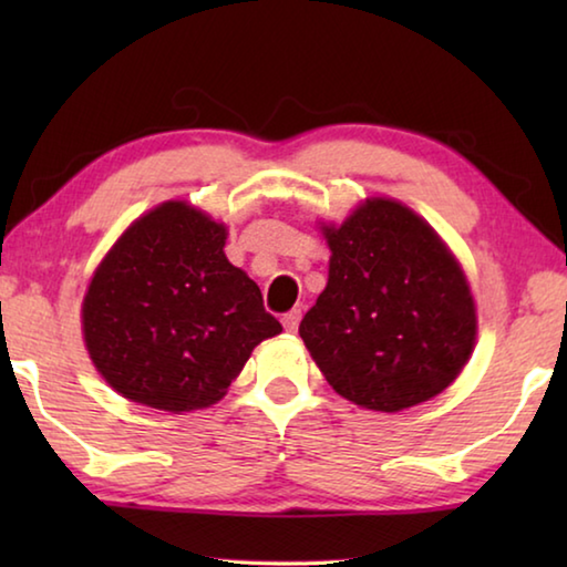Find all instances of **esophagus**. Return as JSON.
Instances as JSON below:
<instances>
[{"label": "esophagus", "mask_w": 567, "mask_h": 567, "mask_svg": "<svg viewBox=\"0 0 567 567\" xmlns=\"http://www.w3.org/2000/svg\"><path fill=\"white\" fill-rule=\"evenodd\" d=\"M300 318H302V312H300V310H290V312H285V315H282V328H285L287 332H295V330H297V324H300Z\"/></svg>", "instance_id": "1"}]
</instances>
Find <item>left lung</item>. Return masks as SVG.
I'll return each instance as SVG.
<instances>
[{"label": "left lung", "mask_w": 567, "mask_h": 567, "mask_svg": "<svg viewBox=\"0 0 567 567\" xmlns=\"http://www.w3.org/2000/svg\"><path fill=\"white\" fill-rule=\"evenodd\" d=\"M328 287L300 338L332 390L398 412L443 392L473 352L477 318L463 267L425 219L372 197L340 227L322 225Z\"/></svg>", "instance_id": "left-lung-1"}]
</instances>
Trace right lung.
<instances>
[{"label": "right lung", "mask_w": 567, "mask_h": 567, "mask_svg": "<svg viewBox=\"0 0 567 567\" xmlns=\"http://www.w3.org/2000/svg\"><path fill=\"white\" fill-rule=\"evenodd\" d=\"M225 239L227 227L199 209L162 203L94 270L84 344L122 398L177 415L215 405L257 344L282 332Z\"/></svg>", "instance_id": "obj_1"}]
</instances>
